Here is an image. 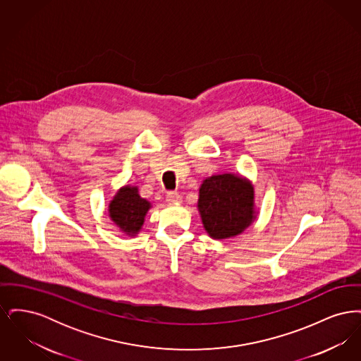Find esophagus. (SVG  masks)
<instances>
[{"mask_svg":"<svg viewBox=\"0 0 361 361\" xmlns=\"http://www.w3.org/2000/svg\"><path fill=\"white\" fill-rule=\"evenodd\" d=\"M181 200H183V197H181L180 193H177V192H168V195H166V202H168L169 204H180Z\"/></svg>","mask_w":361,"mask_h":361,"instance_id":"1","label":"esophagus"}]
</instances>
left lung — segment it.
I'll list each match as a JSON object with an SVG mask.
<instances>
[{
    "label": "left lung",
    "mask_w": 361,
    "mask_h": 361,
    "mask_svg": "<svg viewBox=\"0 0 361 361\" xmlns=\"http://www.w3.org/2000/svg\"><path fill=\"white\" fill-rule=\"evenodd\" d=\"M197 211L212 240L237 237L257 218L255 185L235 173L212 174L199 188Z\"/></svg>",
    "instance_id": "obj_1"
}]
</instances>
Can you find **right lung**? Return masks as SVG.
<instances>
[{
  "label": "right lung",
  "instance_id": "right-lung-1",
  "mask_svg": "<svg viewBox=\"0 0 361 361\" xmlns=\"http://www.w3.org/2000/svg\"><path fill=\"white\" fill-rule=\"evenodd\" d=\"M147 199L140 197L137 185H123L108 204V215L124 235L137 237L152 208Z\"/></svg>",
  "mask_w": 361,
  "mask_h": 361
}]
</instances>
